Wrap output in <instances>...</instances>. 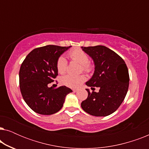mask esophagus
Listing matches in <instances>:
<instances>
[{"mask_svg":"<svg viewBox=\"0 0 149 149\" xmlns=\"http://www.w3.org/2000/svg\"><path fill=\"white\" fill-rule=\"evenodd\" d=\"M73 92H77V91H78V89H73Z\"/></svg>","mask_w":149,"mask_h":149,"instance_id":"1","label":"esophagus"}]
</instances>
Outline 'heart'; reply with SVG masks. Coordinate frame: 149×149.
Listing matches in <instances>:
<instances>
[{
    "label": "heart",
    "mask_w": 149,
    "mask_h": 149,
    "mask_svg": "<svg viewBox=\"0 0 149 149\" xmlns=\"http://www.w3.org/2000/svg\"><path fill=\"white\" fill-rule=\"evenodd\" d=\"M68 56L72 61L78 62L81 64V69L83 72L89 73L92 70V66L89 62V57L84 51L81 49H74L71 50L68 54ZM56 68L60 74H64L67 70V61L64 57L60 56L58 59L56 63ZM83 75L72 76L67 74L61 78V83L65 86L70 88H77L85 81Z\"/></svg>",
    "instance_id": "1"
}]
</instances>
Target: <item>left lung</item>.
Segmentation results:
<instances>
[{
    "instance_id": "1",
    "label": "left lung",
    "mask_w": 149,
    "mask_h": 149,
    "mask_svg": "<svg viewBox=\"0 0 149 149\" xmlns=\"http://www.w3.org/2000/svg\"><path fill=\"white\" fill-rule=\"evenodd\" d=\"M92 58L95 65L93 76L86 82L87 86L99 92H88L81 102L83 111L95 117H106L117 110L125 99L129 87L130 77L125 62L113 50L102 45L81 47Z\"/></svg>"
}]
</instances>
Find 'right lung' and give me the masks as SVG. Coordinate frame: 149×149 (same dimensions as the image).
<instances>
[{
    "mask_svg": "<svg viewBox=\"0 0 149 149\" xmlns=\"http://www.w3.org/2000/svg\"><path fill=\"white\" fill-rule=\"evenodd\" d=\"M70 47L49 45L36 48L22 62L19 72L20 91L24 101L35 113L45 115L57 113L62 108L66 95L72 92L66 86L48 87L58 74V59Z\"/></svg>",
    "mask_w": 149,
    "mask_h": 149,
    "instance_id": "obj_1",
    "label": "right lung"
}]
</instances>
